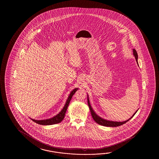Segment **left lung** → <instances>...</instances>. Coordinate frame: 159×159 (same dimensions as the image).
I'll list each match as a JSON object with an SVG mask.
<instances>
[{"mask_svg":"<svg viewBox=\"0 0 159 159\" xmlns=\"http://www.w3.org/2000/svg\"><path fill=\"white\" fill-rule=\"evenodd\" d=\"M133 54H134V55L135 56L136 60L137 61V60H138V53L136 52V50L134 49H133ZM88 103L89 107V109H90V112H91V116H92V117L93 118L94 121H95L96 123H98V124H99V125H102V126H107V127H116V126H120V125L124 124L126 122H128L129 120H130V119L135 115L136 112L138 111V110H137V111L133 114V116L130 117L129 119H128V120H126V121H123V122H117V121H115H115H112L105 120V119H102V117H99L98 115H97L96 113L94 112V110H93L92 107H91V105L90 104V102H89V100L88 96Z\"/></svg>","mask_w":159,"mask_h":159,"instance_id":"left-lung-1","label":"left lung"}]
</instances>
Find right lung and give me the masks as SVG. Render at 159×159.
Instances as JSON below:
<instances>
[{
  "mask_svg": "<svg viewBox=\"0 0 159 159\" xmlns=\"http://www.w3.org/2000/svg\"><path fill=\"white\" fill-rule=\"evenodd\" d=\"M78 88L74 89L73 91L71 92L70 94L69 95V96L68 97V99L66 100V102L65 103L64 107H63L62 110L60 111L57 115L55 116L54 117L50 118L49 119H46V120H34L33 119H30L31 120H33L34 122H36L38 124L40 125H53V124H58L59 122H61L62 120L64 119V116H65V113L68 109V106L70 103L71 99L72 98V96L75 93L76 91L78 90Z\"/></svg>",
  "mask_w": 159,
  "mask_h": 159,
  "instance_id": "add662e5",
  "label": "right lung"
}]
</instances>
